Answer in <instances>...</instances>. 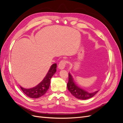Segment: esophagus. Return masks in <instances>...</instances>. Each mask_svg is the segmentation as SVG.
Instances as JSON below:
<instances>
[{
	"mask_svg": "<svg viewBox=\"0 0 123 123\" xmlns=\"http://www.w3.org/2000/svg\"><path fill=\"white\" fill-rule=\"evenodd\" d=\"M66 63H67V61L65 60H62L60 62H59V64H58V68L60 69H64L66 65Z\"/></svg>",
	"mask_w": 123,
	"mask_h": 123,
	"instance_id": "1",
	"label": "esophagus"
}]
</instances>
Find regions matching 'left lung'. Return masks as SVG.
Returning <instances> with one entry per match:
<instances>
[{
  "label": "left lung",
  "instance_id": "1",
  "mask_svg": "<svg viewBox=\"0 0 123 123\" xmlns=\"http://www.w3.org/2000/svg\"><path fill=\"white\" fill-rule=\"evenodd\" d=\"M67 88L74 97L80 99H89L97 93L98 91H96L93 93H89L84 90L75 84L73 78L70 73H69V80L67 84Z\"/></svg>",
  "mask_w": 123,
  "mask_h": 123
}]
</instances>
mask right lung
<instances>
[{
  "label": "right lung",
  "mask_w": 123,
  "mask_h": 123,
  "mask_svg": "<svg viewBox=\"0 0 123 123\" xmlns=\"http://www.w3.org/2000/svg\"><path fill=\"white\" fill-rule=\"evenodd\" d=\"M56 64H54L48 72L47 75L43 80L36 86L30 89H25L20 87L24 93L30 98H37L41 97L47 92L50 85V80L51 77L56 71Z\"/></svg>",
  "instance_id": "add662e5"
}]
</instances>
